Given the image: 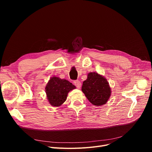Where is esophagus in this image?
<instances>
[{"mask_svg":"<svg viewBox=\"0 0 152 152\" xmlns=\"http://www.w3.org/2000/svg\"><path fill=\"white\" fill-rule=\"evenodd\" d=\"M74 84L76 86V87H77V88H80V87H81V83L79 80L75 81H74Z\"/></svg>","mask_w":152,"mask_h":152,"instance_id":"1","label":"esophagus"}]
</instances>
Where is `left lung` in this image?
I'll list each match as a JSON object with an SVG mask.
<instances>
[{
  "instance_id": "left-lung-1",
  "label": "left lung",
  "mask_w": 152,
  "mask_h": 152,
  "mask_svg": "<svg viewBox=\"0 0 152 152\" xmlns=\"http://www.w3.org/2000/svg\"><path fill=\"white\" fill-rule=\"evenodd\" d=\"M82 91L87 99L95 106L105 104L111 95V89L107 79L97 73H90L83 82Z\"/></svg>"
}]
</instances>
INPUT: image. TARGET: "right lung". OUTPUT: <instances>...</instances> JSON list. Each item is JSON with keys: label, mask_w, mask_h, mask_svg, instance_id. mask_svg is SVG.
<instances>
[{"label": "right lung", "mask_w": 152, "mask_h": 152, "mask_svg": "<svg viewBox=\"0 0 152 152\" xmlns=\"http://www.w3.org/2000/svg\"><path fill=\"white\" fill-rule=\"evenodd\" d=\"M75 88L73 84L66 79L51 77L45 87L47 99L51 105L59 107L65 102L68 93Z\"/></svg>", "instance_id": "1"}]
</instances>
